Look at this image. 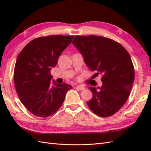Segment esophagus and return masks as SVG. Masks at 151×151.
Masks as SVG:
<instances>
[{
	"label": "esophagus",
	"mask_w": 151,
	"mask_h": 151,
	"mask_svg": "<svg viewBox=\"0 0 151 151\" xmlns=\"http://www.w3.org/2000/svg\"><path fill=\"white\" fill-rule=\"evenodd\" d=\"M76 88H77L78 89H79V90H85V88L84 87V86H79V85L76 86Z\"/></svg>",
	"instance_id": "esophagus-1"
}]
</instances>
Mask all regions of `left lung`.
<instances>
[{
	"mask_svg": "<svg viewBox=\"0 0 151 151\" xmlns=\"http://www.w3.org/2000/svg\"><path fill=\"white\" fill-rule=\"evenodd\" d=\"M73 43L90 70L102 76L101 87H89L93 97L86 104L97 115H113L127 102L134 83V66L129 52L117 42L99 36L77 35Z\"/></svg>",
	"mask_w": 151,
	"mask_h": 151,
	"instance_id": "1",
	"label": "left lung"
}]
</instances>
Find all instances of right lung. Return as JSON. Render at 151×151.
Returning <instances> with one entry per match:
<instances>
[{
	"mask_svg": "<svg viewBox=\"0 0 151 151\" xmlns=\"http://www.w3.org/2000/svg\"><path fill=\"white\" fill-rule=\"evenodd\" d=\"M74 36L52 35L33 39L18 56L14 81L23 105L34 115L48 117L62 105L66 92L73 88L68 84L51 81V68L69 45Z\"/></svg>",
	"mask_w": 151,
	"mask_h": 151,
	"instance_id": "add662e5",
	"label": "right lung"
}]
</instances>
